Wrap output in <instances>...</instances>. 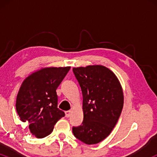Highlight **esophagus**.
Instances as JSON below:
<instances>
[{
    "mask_svg": "<svg viewBox=\"0 0 157 157\" xmlns=\"http://www.w3.org/2000/svg\"><path fill=\"white\" fill-rule=\"evenodd\" d=\"M65 113H66V117H69L70 115H71V110H69V111H66V112H65Z\"/></svg>",
    "mask_w": 157,
    "mask_h": 157,
    "instance_id": "34e87169",
    "label": "esophagus"
}]
</instances>
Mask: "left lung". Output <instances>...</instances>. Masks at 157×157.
Listing matches in <instances>:
<instances>
[{"label": "left lung", "instance_id": "obj_1", "mask_svg": "<svg viewBox=\"0 0 157 157\" xmlns=\"http://www.w3.org/2000/svg\"><path fill=\"white\" fill-rule=\"evenodd\" d=\"M82 93L83 121L73 127L75 136L87 145L102 141L111 134L121 114L123 91L117 77L101 65L73 68Z\"/></svg>", "mask_w": 157, "mask_h": 157}]
</instances>
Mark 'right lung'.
I'll list each match as a JSON object with an SVG mask.
<instances>
[{
  "label": "right lung",
  "instance_id": "obj_1",
  "mask_svg": "<svg viewBox=\"0 0 157 157\" xmlns=\"http://www.w3.org/2000/svg\"><path fill=\"white\" fill-rule=\"evenodd\" d=\"M71 67L42 68L23 81L16 99V110L21 120L29 124L33 136L44 138L65 113L57 108L56 90Z\"/></svg>",
  "mask_w": 157,
  "mask_h": 157
}]
</instances>
